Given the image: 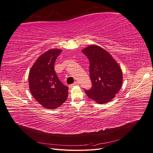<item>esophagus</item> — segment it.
Here are the masks:
<instances>
[{
  "label": "esophagus",
  "instance_id": "obj_1",
  "mask_svg": "<svg viewBox=\"0 0 153 153\" xmlns=\"http://www.w3.org/2000/svg\"><path fill=\"white\" fill-rule=\"evenodd\" d=\"M79 82L78 81H76L74 84H71V85L69 86V88H72L74 87V86H79Z\"/></svg>",
  "mask_w": 153,
  "mask_h": 153
}]
</instances>
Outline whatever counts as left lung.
<instances>
[{
    "label": "left lung",
    "mask_w": 153,
    "mask_h": 153,
    "mask_svg": "<svg viewBox=\"0 0 153 153\" xmlns=\"http://www.w3.org/2000/svg\"><path fill=\"white\" fill-rule=\"evenodd\" d=\"M82 52L89 61V76L92 87L85 92L90 99L99 104L114 99L121 88L123 77L121 68L105 49L93 45Z\"/></svg>",
    "instance_id": "obj_1"
}]
</instances>
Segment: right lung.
<instances>
[{"label": "right lung", "mask_w": 153, "mask_h": 153, "mask_svg": "<svg viewBox=\"0 0 153 153\" xmlns=\"http://www.w3.org/2000/svg\"><path fill=\"white\" fill-rule=\"evenodd\" d=\"M62 50L51 49L43 53L31 68L28 81L33 97L42 106L58 108L66 101L69 88L59 80L54 70L56 57Z\"/></svg>", "instance_id": "1"}]
</instances>
